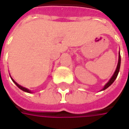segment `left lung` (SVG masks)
<instances>
[{
    "label": "left lung",
    "mask_w": 129,
    "mask_h": 129,
    "mask_svg": "<svg viewBox=\"0 0 129 129\" xmlns=\"http://www.w3.org/2000/svg\"><path fill=\"white\" fill-rule=\"evenodd\" d=\"M120 65H121V56H120V53L119 54V61H118V64H117V67H116V69L115 72H114V75L112 76V77L111 78V79L109 80V82L104 87V88L102 89V90H105V89H107V87L110 86L114 82V80H116V77L118 76V74H119V69H120Z\"/></svg>",
    "instance_id": "left-lung-1"
}]
</instances>
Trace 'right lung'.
<instances>
[{
  "mask_svg": "<svg viewBox=\"0 0 129 129\" xmlns=\"http://www.w3.org/2000/svg\"><path fill=\"white\" fill-rule=\"evenodd\" d=\"M11 79H12V78H11ZM12 80H13V82L15 83V84L18 87H19V88H20V90H23V91L26 92H29V93H30V92H31V91H30V90H28V89H27V88H25V87H22V86H21V85H20L19 84H17V83L16 82H15V80H14L13 79H12Z\"/></svg>",
  "mask_w": 129,
  "mask_h": 129,
  "instance_id": "obj_1",
  "label": "right lung"
}]
</instances>
